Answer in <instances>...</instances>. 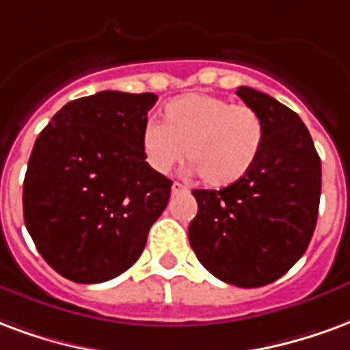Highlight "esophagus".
Returning <instances> with one entry per match:
<instances>
[{
    "label": "esophagus",
    "instance_id": "esophagus-1",
    "mask_svg": "<svg viewBox=\"0 0 350 350\" xmlns=\"http://www.w3.org/2000/svg\"><path fill=\"white\" fill-rule=\"evenodd\" d=\"M188 192V188H186L185 185H180V183H173L172 186V193L175 196V193H186Z\"/></svg>",
    "mask_w": 350,
    "mask_h": 350
}]
</instances>
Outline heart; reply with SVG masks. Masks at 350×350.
<instances>
[{"instance_id": "1", "label": "heart", "mask_w": 350, "mask_h": 350, "mask_svg": "<svg viewBox=\"0 0 350 350\" xmlns=\"http://www.w3.org/2000/svg\"><path fill=\"white\" fill-rule=\"evenodd\" d=\"M265 144V122L246 104L224 96L188 93L162 109V122L147 121L139 132L145 162L157 173L172 172L185 154L206 185L239 183L256 165Z\"/></svg>"}]
</instances>
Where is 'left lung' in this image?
Segmentation results:
<instances>
[{
  "instance_id": "left-lung-1",
  "label": "left lung",
  "mask_w": 350,
  "mask_h": 350,
  "mask_svg": "<svg viewBox=\"0 0 350 350\" xmlns=\"http://www.w3.org/2000/svg\"><path fill=\"white\" fill-rule=\"evenodd\" d=\"M237 94L265 122L256 165L221 190H193L188 239L213 276L237 287L276 282L308 250L319 214L321 158L302 119L267 93Z\"/></svg>"
}]
</instances>
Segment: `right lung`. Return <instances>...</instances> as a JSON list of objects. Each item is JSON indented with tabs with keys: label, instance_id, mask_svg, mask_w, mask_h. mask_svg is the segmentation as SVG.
<instances>
[{
	"label": "right lung",
	"instance_id": "1",
	"mask_svg": "<svg viewBox=\"0 0 350 350\" xmlns=\"http://www.w3.org/2000/svg\"><path fill=\"white\" fill-rule=\"evenodd\" d=\"M158 96L100 91L65 104L33 145L24 221L39 254L76 283L119 276L139 259L172 180L145 162L139 132Z\"/></svg>",
	"mask_w": 350,
	"mask_h": 350
}]
</instances>
